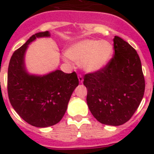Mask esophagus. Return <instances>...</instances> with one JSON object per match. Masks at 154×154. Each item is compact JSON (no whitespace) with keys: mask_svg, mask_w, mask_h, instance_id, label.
<instances>
[{"mask_svg":"<svg viewBox=\"0 0 154 154\" xmlns=\"http://www.w3.org/2000/svg\"><path fill=\"white\" fill-rule=\"evenodd\" d=\"M78 80H79L80 83H83L84 79H83V77H82V75H78Z\"/></svg>","mask_w":154,"mask_h":154,"instance_id":"obj_1","label":"esophagus"}]
</instances>
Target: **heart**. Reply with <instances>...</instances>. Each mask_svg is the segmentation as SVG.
I'll return each instance as SVG.
<instances>
[{
  "instance_id": "b5f03b06",
  "label": "heart",
  "mask_w": 154,
  "mask_h": 154,
  "mask_svg": "<svg viewBox=\"0 0 154 154\" xmlns=\"http://www.w3.org/2000/svg\"><path fill=\"white\" fill-rule=\"evenodd\" d=\"M113 46L109 42L97 39H83L68 48L66 55L80 65L87 72H97L104 69L113 56Z\"/></svg>"
}]
</instances>
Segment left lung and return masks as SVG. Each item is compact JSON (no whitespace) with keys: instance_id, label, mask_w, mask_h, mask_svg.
Listing matches in <instances>:
<instances>
[{"instance_id":"obj_1","label":"left lung","mask_w":154,"mask_h":154,"mask_svg":"<svg viewBox=\"0 0 154 154\" xmlns=\"http://www.w3.org/2000/svg\"><path fill=\"white\" fill-rule=\"evenodd\" d=\"M114 57L104 69L85 76L87 105L99 122L121 125L138 108L145 92L141 63L137 51L121 37L113 38Z\"/></svg>"}]
</instances>
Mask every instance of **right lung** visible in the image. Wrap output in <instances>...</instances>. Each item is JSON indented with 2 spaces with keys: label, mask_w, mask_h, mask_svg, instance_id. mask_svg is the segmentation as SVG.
Masks as SVG:
<instances>
[{
  "label": "right lung",
  "mask_w": 154,
  "mask_h": 154,
  "mask_svg": "<svg viewBox=\"0 0 154 154\" xmlns=\"http://www.w3.org/2000/svg\"><path fill=\"white\" fill-rule=\"evenodd\" d=\"M50 32L32 35L13 53L8 69V94L11 105L23 120L32 126L45 128L60 122L67 109L72 92L79 85L76 72L61 70L44 75L29 72L25 53L37 38L49 37Z\"/></svg>",
  "instance_id": "right-lung-1"
}]
</instances>
